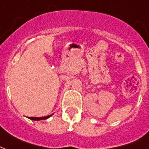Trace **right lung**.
Wrapping results in <instances>:
<instances>
[{
    "label": "right lung",
    "instance_id": "right-lung-1",
    "mask_svg": "<svg viewBox=\"0 0 149 149\" xmlns=\"http://www.w3.org/2000/svg\"><path fill=\"white\" fill-rule=\"evenodd\" d=\"M52 115H53V114L49 115V116H42V117H34V116H32V117H29V119H31V120H46V119L49 118V116H51Z\"/></svg>",
    "mask_w": 149,
    "mask_h": 149
}]
</instances>
